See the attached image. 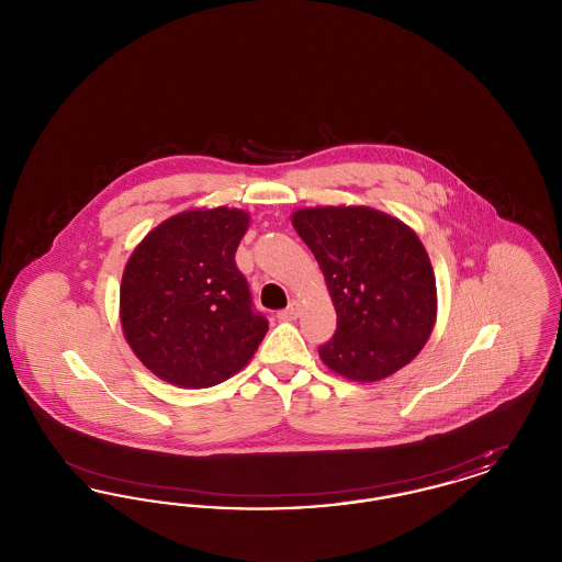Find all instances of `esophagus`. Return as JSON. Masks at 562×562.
Returning <instances> with one entry per match:
<instances>
[{"label": "esophagus", "mask_w": 562, "mask_h": 562, "mask_svg": "<svg viewBox=\"0 0 562 562\" xmlns=\"http://www.w3.org/2000/svg\"><path fill=\"white\" fill-rule=\"evenodd\" d=\"M296 316H299V303H296V301H291L289 307H284L282 312H278V318H280V321H294Z\"/></svg>", "instance_id": "esophagus-1"}]
</instances>
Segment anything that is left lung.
<instances>
[{
  "mask_svg": "<svg viewBox=\"0 0 562 562\" xmlns=\"http://www.w3.org/2000/svg\"><path fill=\"white\" fill-rule=\"evenodd\" d=\"M337 312L324 364L353 381H379L408 364L436 322V278L422 240L402 221L367 206L293 214Z\"/></svg>",
  "mask_w": 562,
  "mask_h": 562,
  "instance_id": "8db88e82",
  "label": "left lung"
}]
</instances>
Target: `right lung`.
I'll return each mask as SVG.
<instances>
[{"label": "right lung", "mask_w": 562, "mask_h": 562, "mask_svg": "<svg viewBox=\"0 0 562 562\" xmlns=\"http://www.w3.org/2000/svg\"><path fill=\"white\" fill-rule=\"evenodd\" d=\"M248 214L189 211L136 246L120 289V318L136 358L164 381L211 387L238 373L268 333L236 250Z\"/></svg>", "instance_id": "add662e5"}]
</instances>
